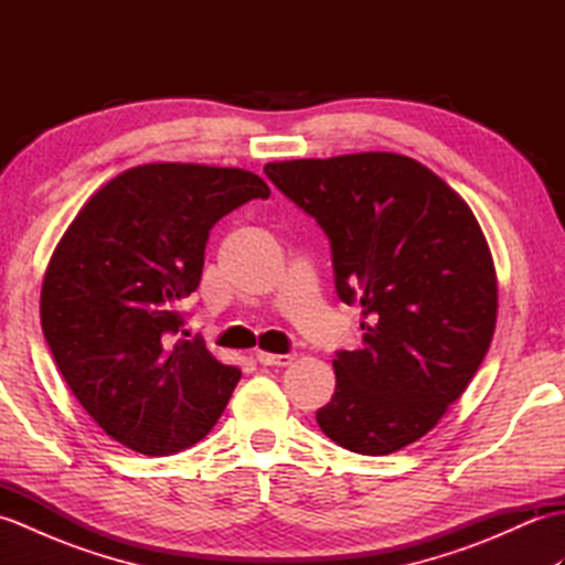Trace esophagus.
Segmentation results:
<instances>
[{"label": "esophagus", "instance_id": "1", "mask_svg": "<svg viewBox=\"0 0 565 565\" xmlns=\"http://www.w3.org/2000/svg\"><path fill=\"white\" fill-rule=\"evenodd\" d=\"M296 359V354H269V352H257V362L262 366H289Z\"/></svg>", "mask_w": 565, "mask_h": 565}]
</instances>
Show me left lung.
Returning <instances> with one entry per match:
<instances>
[{
  "mask_svg": "<svg viewBox=\"0 0 565 565\" xmlns=\"http://www.w3.org/2000/svg\"><path fill=\"white\" fill-rule=\"evenodd\" d=\"M264 174L330 239L334 289L362 306V347L338 352L318 425L340 447L393 454L425 437L493 340L498 279L466 201L413 158L356 152L269 162Z\"/></svg>",
  "mask_w": 565,
  "mask_h": 565,
  "instance_id": "1",
  "label": "left lung"
}]
</instances>
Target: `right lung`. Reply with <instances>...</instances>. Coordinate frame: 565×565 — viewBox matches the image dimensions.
Returning a JSON list of instances; mask_svg holds the SVG:
<instances>
[{"label": "right lung", "instance_id": "1", "mask_svg": "<svg viewBox=\"0 0 565 565\" xmlns=\"http://www.w3.org/2000/svg\"><path fill=\"white\" fill-rule=\"evenodd\" d=\"M264 179L235 167L154 162L84 203L47 264L41 326L60 374L106 435L148 456L194 447L223 415L239 369L179 338L209 231Z\"/></svg>", "mask_w": 565, "mask_h": 565}]
</instances>
